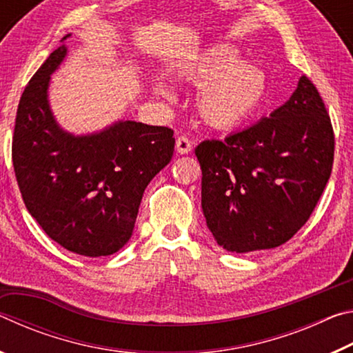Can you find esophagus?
<instances>
[{"mask_svg":"<svg viewBox=\"0 0 353 353\" xmlns=\"http://www.w3.org/2000/svg\"><path fill=\"white\" fill-rule=\"evenodd\" d=\"M176 149L179 154H188V152H191V149H193V143H191L188 137L182 135L176 140Z\"/></svg>","mask_w":353,"mask_h":353,"instance_id":"34e87169","label":"esophagus"}]
</instances>
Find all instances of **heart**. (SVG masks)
Returning <instances> with one entry per match:
<instances>
[{
	"mask_svg": "<svg viewBox=\"0 0 353 353\" xmlns=\"http://www.w3.org/2000/svg\"><path fill=\"white\" fill-rule=\"evenodd\" d=\"M236 61L235 48L219 45L194 57L182 71L183 79L202 83L196 103L201 117L213 126L229 128L244 121L265 98V73ZM159 90L166 94L163 87Z\"/></svg>",
	"mask_w": 353,
	"mask_h": 353,
	"instance_id": "heart-1",
	"label": "heart"
}]
</instances>
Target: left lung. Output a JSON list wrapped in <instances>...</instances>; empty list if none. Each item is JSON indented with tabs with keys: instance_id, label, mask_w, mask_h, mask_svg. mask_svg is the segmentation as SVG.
<instances>
[{
	"instance_id": "left-lung-1",
	"label": "left lung",
	"mask_w": 353,
	"mask_h": 353,
	"mask_svg": "<svg viewBox=\"0 0 353 353\" xmlns=\"http://www.w3.org/2000/svg\"><path fill=\"white\" fill-rule=\"evenodd\" d=\"M194 154L208 229L219 246L244 254L277 248L307 223L332 174L334 135L318 88L302 76L270 117L204 140Z\"/></svg>"
}]
</instances>
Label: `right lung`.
Masks as SVG:
<instances>
[{"mask_svg": "<svg viewBox=\"0 0 353 353\" xmlns=\"http://www.w3.org/2000/svg\"><path fill=\"white\" fill-rule=\"evenodd\" d=\"M65 54V45L52 51L21 94L12 163L28 212L51 240L79 255H110L132 235L145 188L174 152V132L135 121L63 132L46 92Z\"/></svg>", "mask_w": 353, "mask_h": 353, "instance_id": "add662e5", "label": "right lung"}]
</instances>
